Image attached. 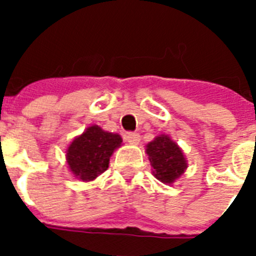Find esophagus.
I'll return each instance as SVG.
<instances>
[{
    "label": "esophagus",
    "mask_w": 256,
    "mask_h": 256,
    "mask_svg": "<svg viewBox=\"0 0 256 256\" xmlns=\"http://www.w3.org/2000/svg\"><path fill=\"white\" fill-rule=\"evenodd\" d=\"M124 138H126V142H130V144H140V138H141V137H140L138 133L128 132L126 134V137H124Z\"/></svg>",
    "instance_id": "34e87169"
}]
</instances>
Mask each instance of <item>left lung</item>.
I'll return each instance as SVG.
<instances>
[{
	"label": "left lung",
	"instance_id": "1",
	"mask_svg": "<svg viewBox=\"0 0 256 256\" xmlns=\"http://www.w3.org/2000/svg\"><path fill=\"white\" fill-rule=\"evenodd\" d=\"M152 173L160 182L173 183L187 168L182 150L168 136H159L146 146Z\"/></svg>",
	"mask_w": 256,
	"mask_h": 256
}]
</instances>
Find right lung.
Wrapping results in <instances>:
<instances>
[{
    "mask_svg": "<svg viewBox=\"0 0 256 256\" xmlns=\"http://www.w3.org/2000/svg\"><path fill=\"white\" fill-rule=\"evenodd\" d=\"M120 144V136L105 132L98 126H92L69 146L68 165L79 180H94L108 168L110 156Z\"/></svg>",
    "mask_w": 256,
    "mask_h": 256,
    "instance_id": "1",
    "label": "right lung"
}]
</instances>
